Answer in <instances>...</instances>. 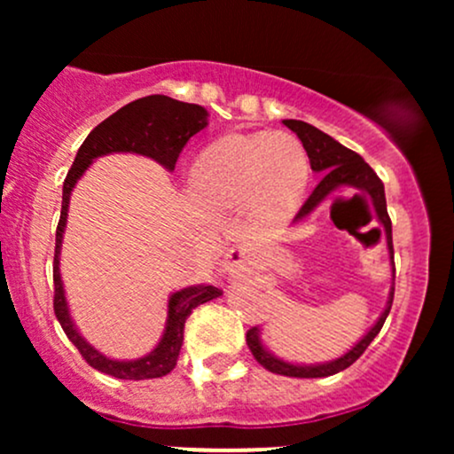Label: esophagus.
Returning a JSON list of instances; mask_svg holds the SVG:
<instances>
[{
    "label": "esophagus",
    "mask_w": 454,
    "mask_h": 454,
    "mask_svg": "<svg viewBox=\"0 0 454 454\" xmlns=\"http://www.w3.org/2000/svg\"><path fill=\"white\" fill-rule=\"evenodd\" d=\"M222 267L228 275H232V278H243L249 270V254L245 252L243 247L228 249V254L223 256Z\"/></svg>",
    "instance_id": "1"
}]
</instances>
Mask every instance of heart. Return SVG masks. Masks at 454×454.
<instances>
[{
	"label": "heart",
	"mask_w": 454,
	"mask_h": 454,
	"mask_svg": "<svg viewBox=\"0 0 454 454\" xmlns=\"http://www.w3.org/2000/svg\"><path fill=\"white\" fill-rule=\"evenodd\" d=\"M309 160L286 132L232 134L213 143L192 166L198 200L213 211L247 207L256 220L278 222L299 209Z\"/></svg>",
	"instance_id": "b5f03b06"
}]
</instances>
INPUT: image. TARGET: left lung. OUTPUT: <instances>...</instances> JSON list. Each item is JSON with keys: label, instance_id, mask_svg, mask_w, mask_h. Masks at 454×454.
<instances>
[{"label": "left lung", "instance_id": "left-lung-1", "mask_svg": "<svg viewBox=\"0 0 454 454\" xmlns=\"http://www.w3.org/2000/svg\"><path fill=\"white\" fill-rule=\"evenodd\" d=\"M284 126L293 129L296 137L301 138V143H303V147L307 151V158H309L311 170L320 175V184L314 187L311 196L307 198L305 205L301 207L299 213H296L293 223H299V222H303L305 217H309L311 213H314L328 196L337 194V192L346 190V187L348 190H356L358 194L367 196L369 200H372L373 209H376L378 222L382 223L384 234H387L390 267H393V273H395L393 223H390V217L387 211L384 184L380 181V176L373 173L372 166H369L367 161L361 158V155L354 153L352 149L343 147V145L337 143L335 138H331L328 134L322 132V129L309 126V123L296 121V119H284ZM393 294H395V288L390 286L387 307H384V311L380 314L376 325L364 333L361 341L354 343L352 350H348L340 358H333V361L314 363V364H299V363L284 361V358L275 356V354L270 352L267 346H264L258 326L249 328L247 331V346H249V350H252L254 358H256V361L262 364L264 369H269V372H273V373H279V376H288V378L333 376V373H340L346 367H350V364L356 361V358L361 356L364 350H367V346L373 341V337L378 335L380 328H382V325H384V320H387L390 307H393Z\"/></svg>", "mask_w": 454, "mask_h": 454}]
</instances>
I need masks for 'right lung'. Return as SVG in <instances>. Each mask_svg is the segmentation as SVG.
<instances>
[{
	"instance_id": "1",
	"label": "right lung",
	"mask_w": 454,
	"mask_h": 454,
	"mask_svg": "<svg viewBox=\"0 0 454 454\" xmlns=\"http://www.w3.org/2000/svg\"><path fill=\"white\" fill-rule=\"evenodd\" d=\"M209 126V113L205 106L173 100L168 96H147L126 104L104 119L98 128H93L90 137L78 149L74 164L64 181V196H61V217L57 223L55 234V260H53V281H55V316L61 328L81 352V356L98 372L119 380H149L161 378L170 373L176 364L181 346H184V328L185 320L198 305L207 301L217 299L222 293L213 286L198 284L187 286L184 290H176L168 296V316H166L164 333H161L158 346L145 356L134 361H117L106 356L91 346L85 337L78 333L67 307L64 279L59 270L61 243L67 223V207L74 185L78 184L85 170L93 164V160L108 153H137L145 158L155 160L164 166L168 173H173L176 158L184 151L194 134Z\"/></svg>"
}]
</instances>
